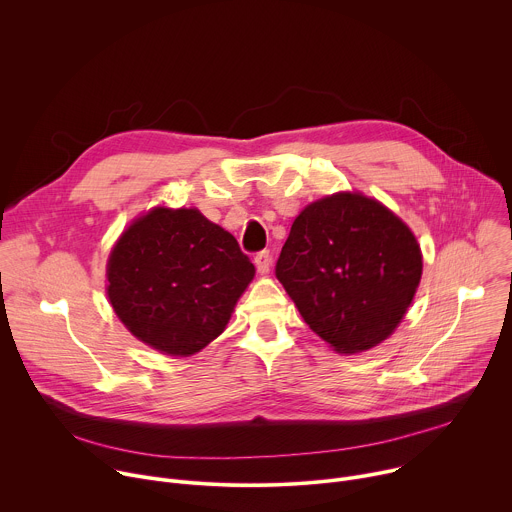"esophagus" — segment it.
I'll list each match as a JSON object with an SVG mask.
<instances>
[{"mask_svg":"<svg viewBox=\"0 0 512 512\" xmlns=\"http://www.w3.org/2000/svg\"><path fill=\"white\" fill-rule=\"evenodd\" d=\"M255 267L261 275L269 273V267H271V253L269 251H261L255 255Z\"/></svg>","mask_w":512,"mask_h":512,"instance_id":"esophagus-1","label":"esophagus"}]
</instances>
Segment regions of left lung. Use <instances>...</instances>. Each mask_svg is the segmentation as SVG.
<instances>
[{"label":"left lung","instance_id":"obj_1","mask_svg":"<svg viewBox=\"0 0 512 512\" xmlns=\"http://www.w3.org/2000/svg\"><path fill=\"white\" fill-rule=\"evenodd\" d=\"M411 229L375 198L338 192L291 225L275 275L306 324L336 352H364L393 334L421 279Z\"/></svg>","mask_w":512,"mask_h":512}]
</instances>
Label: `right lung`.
Listing matches in <instances>:
<instances>
[{"instance_id":"obj_1","label":"right lung","mask_w":512,"mask_h":512,"mask_svg":"<svg viewBox=\"0 0 512 512\" xmlns=\"http://www.w3.org/2000/svg\"><path fill=\"white\" fill-rule=\"evenodd\" d=\"M255 265L196 208L158 206L123 231L107 261V296L148 346L190 356L225 330Z\"/></svg>"}]
</instances>
